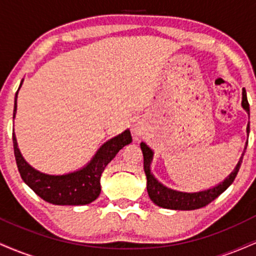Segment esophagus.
I'll list each match as a JSON object with an SVG mask.
<instances>
[{"instance_id":"obj_1","label":"esophagus","mask_w":256,"mask_h":256,"mask_svg":"<svg viewBox=\"0 0 256 256\" xmlns=\"http://www.w3.org/2000/svg\"><path fill=\"white\" fill-rule=\"evenodd\" d=\"M142 128H140V126H138V125H136L134 128V134H136V136H140V134H142Z\"/></svg>"}]
</instances>
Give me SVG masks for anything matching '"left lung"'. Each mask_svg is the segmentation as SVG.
<instances>
[{"instance_id":"left-lung-1","label":"left lung","mask_w":256,"mask_h":256,"mask_svg":"<svg viewBox=\"0 0 256 256\" xmlns=\"http://www.w3.org/2000/svg\"><path fill=\"white\" fill-rule=\"evenodd\" d=\"M242 107L248 112L249 114V104L246 100V90L243 89L242 92ZM246 132L249 134V124L246 128ZM248 144V142H246ZM140 149L143 152V167H144V172L146 176V190H148L149 198L158 207L168 208V210H198V208L204 207L208 204L216 200L220 194H222L232 184V182L236 178L237 173L240 171V164H242L243 156L240 158L238 164H237L234 171L225 179L222 183H220L216 186L212 188V189L204 190V192H177V190L168 189V188L164 186L162 184L158 183L155 179L154 176L150 173V166L152 158V152L146 143H140ZM244 155V154H243Z\"/></svg>"}]
</instances>
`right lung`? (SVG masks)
Wrapping results in <instances>:
<instances>
[{"label":"right lung","mask_w":256,"mask_h":256,"mask_svg":"<svg viewBox=\"0 0 256 256\" xmlns=\"http://www.w3.org/2000/svg\"><path fill=\"white\" fill-rule=\"evenodd\" d=\"M22 82L20 83L22 86ZM19 86V89H20ZM18 91L14 100L13 118L16 112ZM132 140L130 131L126 130L119 136L112 138L98 149L92 160L84 168L64 176H49L40 173L28 165L20 154L16 138L13 134V148L18 170L22 180L43 198L44 201L58 206H82L95 201L101 192L102 172L106 166L116 158L120 149Z\"/></svg>","instance_id":"1"}]
</instances>
